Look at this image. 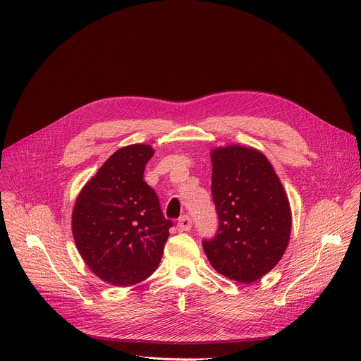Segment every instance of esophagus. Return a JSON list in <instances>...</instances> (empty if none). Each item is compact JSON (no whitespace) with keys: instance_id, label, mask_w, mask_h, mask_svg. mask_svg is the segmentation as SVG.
<instances>
[{"instance_id":"obj_1","label":"esophagus","mask_w":361,"mask_h":361,"mask_svg":"<svg viewBox=\"0 0 361 361\" xmlns=\"http://www.w3.org/2000/svg\"><path fill=\"white\" fill-rule=\"evenodd\" d=\"M191 226H192V221H191V219H190L188 216L180 217V220H178V223H177V227H178L181 231H188V230L191 228Z\"/></svg>"}]
</instances>
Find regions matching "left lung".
<instances>
[{"instance_id":"8db88e82","label":"left lung","mask_w":361,"mask_h":361,"mask_svg":"<svg viewBox=\"0 0 361 361\" xmlns=\"http://www.w3.org/2000/svg\"><path fill=\"white\" fill-rule=\"evenodd\" d=\"M210 157L220 227L202 247L216 271L250 284L271 271L287 250L293 220L288 197L262 151L231 144L213 148Z\"/></svg>"}]
</instances>
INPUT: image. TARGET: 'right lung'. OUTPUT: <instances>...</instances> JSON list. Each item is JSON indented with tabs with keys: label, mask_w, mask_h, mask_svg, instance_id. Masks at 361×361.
<instances>
[{
	"label": "right lung",
	"mask_w": 361,
	"mask_h": 361,
	"mask_svg": "<svg viewBox=\"0 0 361 361\" xmlns=\"http://www.w3.org/2000/svg\"><path fill=\"white\" fill-rule=\"evenodd\" d=\"M154 156L148 144L117 149L81 188L71 217L73 237L88 269L102 281L128 287L157 270L173 226L157 194L142 180Z\"/></svg>",
	"instance_id": "add662e5"
}]
</instances>
